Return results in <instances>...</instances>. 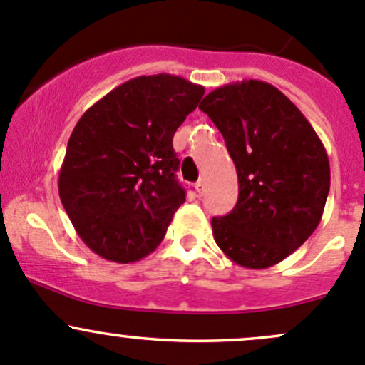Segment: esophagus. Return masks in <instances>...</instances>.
I'll list each match as a JSON object with an SVG mask.
<instances>
[{"label":"esophagus","instance_id":"esophagus-1","mask_svg":"<svg viewBox=\"0 0 365 365\" xmlns=\"http://www.w3.org/2000/svg\"><path fill=\"white\" fill-rule=\"evenodd\" d=\"M196 192L200 194V196H203V192H205V182H203V180H197V182H196Z\"/></svg>","mask_w":365,"mask_h":365}]
</instances>
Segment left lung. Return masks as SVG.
<instances>
[{"label":"left lung","mask_w":365,"mask_h":365,"mask_svg":"<svg viewBox=\"0 0 365 365\" xmlns=\"http://www.w3.org/2000/svg\"><path fill=\"white\" fill-rule=\"evenodd\" d=\"M200 109L222 134L238 175L237 205L212 219L215 244L240 267H274L322 220L330 189L325 146L300 109L263 81L224 84Z\"/></svg>","instance_id":"8db88e82"}]
</instances>
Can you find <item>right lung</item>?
Masks as SVG:
<instances>
[{"label":"right lung","mask_w":365,"mask_h":365,"mask_svg":"<svg viewBox=\"0 0 365 365\" xmlns=\"http://www.w3.org/2000/svg\"><path fill=\"white\" fill-rule=\"evenodd\" d=\"M205 88L171 73L120 84L81 116L58 178L81 240L116 263L148 256L185 201L173 135Z\"/></svg>","instance_id":"add662e5"}]
</instances>
